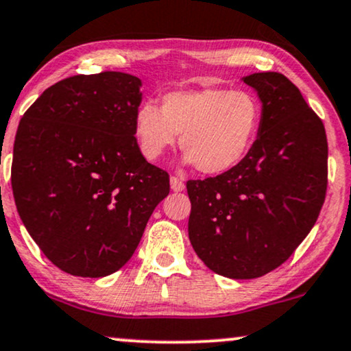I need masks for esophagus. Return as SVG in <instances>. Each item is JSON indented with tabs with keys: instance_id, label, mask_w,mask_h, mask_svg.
Instances as JSON below:
<instances>
[{
	"instance_id": "34e87169",
	"label": "esophagus",
	"mask_w": 351,
	"mask_h": 351,
	"mask_svg": "<svg viewBox=\"0 0 351 351\" xmlns=\"http://www.w3.org/2000/svg\"><path fill=\"white\" fill-rule=\"evenodd\" d=\"M170 186H171V189L173 191H183L184 189V181L181 180V178H176V176H171L170 178Z\"/></svg>"
}]
</instances>
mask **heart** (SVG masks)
<instances>
[{
    "instance_id": "obj_1",
    "label": "heart",
    "mask_w": 351,
    "mask_h": 351,
    "mask_svg": "<svg viewBox=\"0 0 351 351\" xmlns=\"http://www.w3.org/2000/svg\"><path fill=\"white\" fill-rule=\"evenodd\" d=\"M261 103L247 90L199 88L145 101L134 116V134L145 158H162L181 134L184 162L206 175L230 171L247 158L260 130Z\"/></svg>"
}]
</instances>
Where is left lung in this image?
Wrapping results in <instances>:
<instances>
[{"instance_id": "left-lung-1", "label": "left lung", "mask_w": 351, "mask_h": 351, "mask_svg": "<svg viewBox=\"0 0 351 351\" xmlns=\"http://www.w3.org/2000/svg\"><path fill=\"white\" fill-rule=\"evenodd\" d=\"M261 103L250 154L230 171L186 183L188 234L209 269L232 280L273 271L307 237L327 191V135L301 91L276 71L242 78Z\"/></svg>"}]
</instances>
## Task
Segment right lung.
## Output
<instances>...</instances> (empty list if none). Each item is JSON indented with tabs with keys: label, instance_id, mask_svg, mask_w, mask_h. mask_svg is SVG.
Listing matches in <instances>:
<instances>
[{
	"label": "right lung",
	"instance_id": "add662e5",
	"mask_svg": "<svg viewBox=\"0 0 351 351\" xmlns=\"http://www.w3.org/2000/svg\"><path fill=\"white\" fill-rule=\"evenodd\" d=\"M142 82L122 71L47 88L19 122L11 184L19 217L62 271L103 278L134 255L170 193V176L138 149Z\"/></svg>",
	"mask_w": 351,
	"mask_h": 351
}]
</instances>
